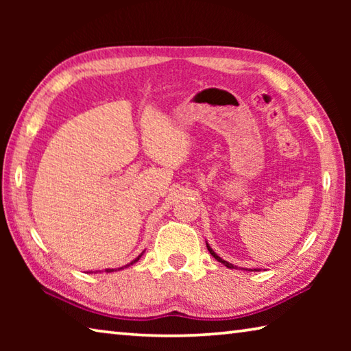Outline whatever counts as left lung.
<instances>
[{
    "label": "left lung",
    "mask_w": 351,
    "mask_h": 351,
    "mask_svg": "<svg viewBox=\"0 0 351 351\" xmlns=\"http://www.w3.org/2000/svg\"><path fill=\"white\" fill-rule=\"evenodd\" d=\"M206 246H207V249H209V252L212 254V257L215 258V260H218L219 263H223V265L226 266V268H229V269H239V266H234L232 263H229V261H226V260H223L221 257H219V255H218L215 251H213V249L210 247V245H209V243H207V241H206ZM241 269H245V268H241ZM246 271H260V269L255 268V269H246Z\"/></svg>",
    "instance_id": "1"
}]
</instances>
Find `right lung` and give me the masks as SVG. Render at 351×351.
<instances>
[{
    "label": "right lung",
    "mask_w": 351,
    "mask_h": 351,
    "mask_svg": "<svg viewBox=\"0 0 351 351\" xmlns=\"http://www.w3.org/2000/svg\"><path fill=\"white\" fill-rule=\"evenodd\" d=\"M142 255H144V252H142L141 255H139V257H136L133 261H132V263H128V265H125V266H122V268H117V269H112V268H106L105 269V272H114V271H121V269H123V268H128V266L130 265H133V263H136V261H138L141 257H142ZM96 272H100V271H96ZM96 272H94V274H96ZM91 274H93V271H91Z\"/></svg>",
    "instance_id": "right-lung-1"
}]
</instances>
